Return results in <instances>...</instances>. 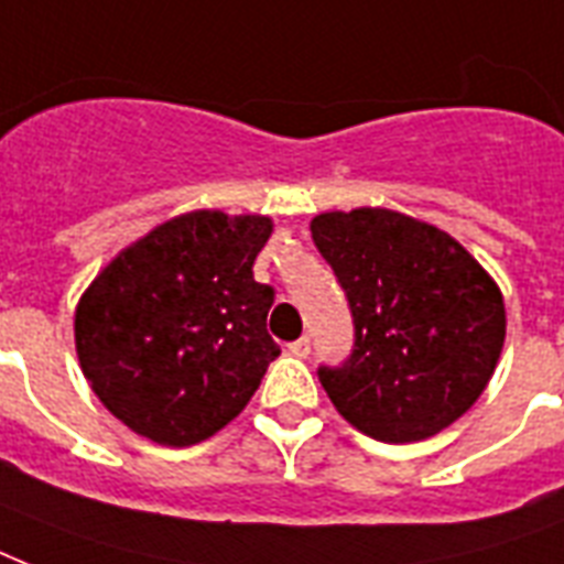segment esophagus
Listing matches in <instances>:
<instances>
[{
    "instance_id": "obj_1",
    "label": "esophagus",
    "mask_w": 564,
    "mask_h": 564,
    "mask_svg": "<svg viewBox=\"0 0 564 564\" xmlns=\"http://www.w3.org/2000/svg\"><path fill=\"white\" fill-rule=\"evenodd\" d=\"M290 351L295 354V357H310V336H301V339L290 343Z\"/></svg>"
}]
</instances>
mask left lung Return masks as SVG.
Returning <instances> with one entry per match:
<instances>
[{"instance_id":"obj_1","label":"left lung","mask_w":564,"mask_h":564,"mask_svg":"<svg viewBox=\"0 0 564 564\" xmlns=\"http://www.w3.org/2000/svg\"><path fill=\"white\" fill-rule=\"evenodd\" d=\"M313 242L345 290L354 348L318 380L377 442H421L471 410L507 336L498 283L427 221L383 207L322 213Z\"/></svg>"}]
</instances>
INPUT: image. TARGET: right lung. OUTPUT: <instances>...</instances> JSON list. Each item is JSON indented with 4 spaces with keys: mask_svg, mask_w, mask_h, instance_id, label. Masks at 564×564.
<instances>
[{
    "mask_svg": "<svg viewBox=\"0 0 564 564\" xmlns=\"http://www.w3.org/2000/svg\"><path fill=\"white\" fill-rule=\"evenodd\" d=\"M269 216L193 210L119 251L75 307V351L99 401L158 445L210 438L281 354L254 281Z\"/></svg>",
    "mask_w": 564,
    "mask_h": 564,
    "instance_id": "right-lung-1",
    "label": "right lung"
}]
</instances>
